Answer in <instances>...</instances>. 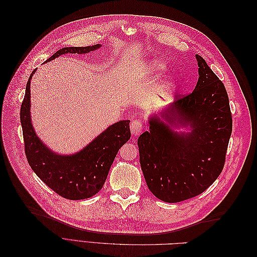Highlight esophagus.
I'll return each mask as SVG.
<instances>
[{"mask_svg":"<svg viewBox=\"0 0 257 257\" xmlns=\"http://www.w3.org/2000/svg\"><path fill=\"white\" fill-rule=\"evenodd\" d=\"M131 132H132V135L133 136H139L142 134L143 132V122L141 120H134L132 121L131 123Z\"/></svg>","mask_w":257,"mask_h":257,"instance_id":"1","label":"esophagus"}]
</instances>
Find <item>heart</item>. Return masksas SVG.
Here are the masks:
<instances>
[{
  "instance_id": "obj_1",
  "label": "heart",
  "mask_w": 257,
  "mask_h": 257,
  "mask_svg": "<svg viewBox=\"0 0 257 257\" xmlns=\"http://www.w3.org/2000/svg\"><path fill=\"white\" fill-rule=\"evenodd\" d=\"M161 69H163V64H161L159 61L151 62L150 66H149V72L155 73V72H160Z\"/></svg>"
}]
</instances>
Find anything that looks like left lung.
<instances>
[{"mask_svg":"<svg viewBox=\"0 0 257 257\" xmlns=\"http://www.w3.org/2000/svg\"><path fill=\"white\" fill-rule=\"evenodd\" d=\"M195 89L150 118L139 136V161L148 188L165 203H179L206 191L222 173L232 130L229 99L223 82L196 54ZM178 125L189 134H177Z\"/></svg>","mask_w":257,"mask_h":257,"instance_id":"left-lung-1","label":"left lung"}]
</instances>
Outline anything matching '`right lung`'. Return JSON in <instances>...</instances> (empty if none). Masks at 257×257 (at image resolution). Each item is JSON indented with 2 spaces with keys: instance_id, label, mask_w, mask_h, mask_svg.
Wrapping results in <instances>:
<instances>
[{
  "instance_id": "obj_1",
  "label": "right lung",
  "mask_w": 257,
  "mask_h": 257,
  "mask_svg": "<svg viewBox=\"0 0 257 257\" xmlns=\"http://www.w3.org/2000/svg\"><path fill=\"white\" fill-rule=\"evenodd\" d=\"M100 45L88 47H65L58 50L47 61L65 53H88ZM46 61V62H47ZM31 74L20 109V121L29 165L44 183L66 199L90 198L103 188L116 153L131 138L130 121L123 120L110 125L81 151L72 155H60L46 147L35 134L31 122Z\"/></svg>"
}]
</instances>
